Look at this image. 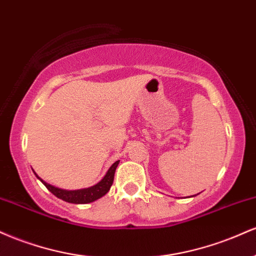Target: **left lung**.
<instances>
[{
	"mask_svg": "<svg viewBox=\"0 0 256 256\" xmlns=\"http://www.w3.org/2000/svg\"><path fill=\"white\" fill-rule=\"evenodd\" d=\"M195 196H196V195H195Z\"/></svg>",
	"mask_w": 256,
	"mask_h": 256,
	"instance_id": "obj_1",
	"label": "left lung"
}]
</instances>
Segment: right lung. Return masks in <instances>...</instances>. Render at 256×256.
<instances>
[{"mask_svg": "<svg viewBox=\"0 0 256 256\" xmlns=\"http://www.w3.org/2000/svg\"><path fill=\"white\" fill-rule=\"evenodd\" d=\"M118 165H119V161H116V162L110 167V170H108L107 173H106L104 177L102 178L98 183L92 185V186L84 188V189H78V190L60 189V188H56L54 186V185H50L46 183V182H44L42 178L38 177L36 173H34V174H36V177L40 179L44 185H46V189H48L52 195L56 196L58 198H61L62 201L68 202V204H85L101 198L102 196H104L106 194L110 192L112 184H113V180H114V173H116V167H118Z\"/></svg>", "mask_w": 256, "mask_h": 256, "instance_id": "add662e5", "label": "right lung"}]
</instances>
